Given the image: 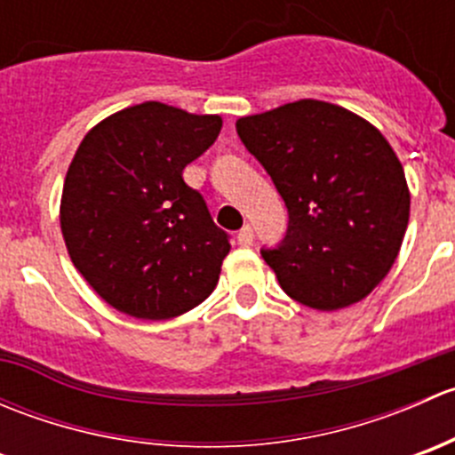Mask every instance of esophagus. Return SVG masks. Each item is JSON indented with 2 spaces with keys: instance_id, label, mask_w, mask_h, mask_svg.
Wrapping results in <instances>:
<instances>
[{
  "instance_id": "34e87169",
  "label": "esophagus",
  "mask_w": 455,
  "mask_h": 455,
  "mask_svg": "<svg viewBox=\"0 0 455 455\" xmlns=\"http://www.w3.org/2000/svg\"><path fill=\"white\" fill-rule=\"evenodd\" d=\"M237 244L240 246L253 244V228H251V224H244V227L240 228V233H237Z\"/></svg>"
}]
</instances>
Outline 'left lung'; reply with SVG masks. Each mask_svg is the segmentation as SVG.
I'll use <instances>...</instances> for the list:
<instances>
[{"mask_svg": "<svg viewBox=\"0 0 455 455\" xmlns=\"http://www.w3.org/2000/svg\"><path fill=\"white\" fill-rule=\"evenodd\" d=\"M237 136L288 209V231L261 257L291 299L339 310L385 279L410 222V187L392 145L365 118L301 99L242 116Z\"/></svg>", "mask_w": 455, "mask_h": 455, "instance_id": "obj_1", "label": "left lung"}]
</instances>
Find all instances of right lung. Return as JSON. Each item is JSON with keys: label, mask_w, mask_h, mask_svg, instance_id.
<instances>
[{"label": "right lung", "mask_w": 455, "mask_h": 455, "mask_svg": "<svg viewBox=\"0 0 455 455\" xmlns=\"http://www.w3.org/2000/svg\"><path fill=\"white\" fill-rule=\"evenodd\" d=\"M220 130L218 114L147 100L81 140L63 182L61 233L72 264L118 313L172 319L213 292L231 244L182 172Z\"/></svg>", "instance_id": "obj_1"}]
</instances>
